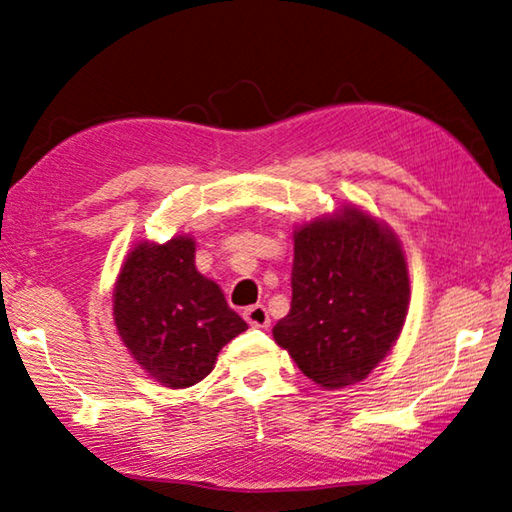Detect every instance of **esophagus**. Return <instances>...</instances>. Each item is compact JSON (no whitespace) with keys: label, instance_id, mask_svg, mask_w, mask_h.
Returning a JSON list of instances; mask_svg holds the SVG:
<instances>
[{"label":"esophagus","instance_id":"1","mask_svg":"<svg viewBox=\"0 0 512 512\" xmlns=\"http://www.w3.org/2000/svg\"><path fill=\"white\" fill-rule=\"evenodd\" d=\"M244 318L248 320V325L253 327H268L271 318H268V311L264 305H253L244 311Z\"/></svg>","mask_w":512,"mask_h":512}]
</instances>
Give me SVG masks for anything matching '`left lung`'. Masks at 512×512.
<instances>
[{"mask_svg":"<svg viewBox=\"0 0 512 512\" xmlns=\"http://www.w3.org/2000/svg\"><path fill=\"white\" fill-rule=\"evenodd\" d=\"M291 289L273 339L327 391L357 384L384 361L411 298L395 232L354 205L293 232Z\"/></svg>","mask_w":512,"mask_h":512,"instance_id":"1","label":"left lung"}]
</instances>
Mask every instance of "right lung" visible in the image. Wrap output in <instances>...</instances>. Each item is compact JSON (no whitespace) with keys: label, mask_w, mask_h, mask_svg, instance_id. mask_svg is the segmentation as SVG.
Masks as SVG:
<instances>
[{"label":"right lung","mask_w":512,"mask_h":512,"mask_svg":"<svg viewBox=\"0 0 512 512\" xmlns=\"http://www.w3.org/2000/svg\"><path fill=\"white\" fill-rule=\"evenodd\" d=\"M196 241H140L128 253L112 291L121 341L149 377L187 388L210 375L225 343L248 325L214 280L196 271Z\"/></svg>","instance_id":"1"}]
</instances>
